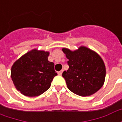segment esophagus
I'll return each instance as SVG.
<instances>
[{
	"instance_id": "esophagus-1",
	"label": "esophagus",
	"mask_w": 122,
	"mask_h": 122,
	"mask_svg": "<svg viewBox=\"0 0 122 122\" xmlns=\"http://www.w3.org/2000/svg\"><path fill=\"white\" fill-rule=\"evenodd\" d=\"M62 73H63V70H61V71H59L58 72H57V74H58L59 75H60V76L62 74Z\"/></svg>"
}]
</instances>
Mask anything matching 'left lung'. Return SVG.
Masks as SVG:
<instances>
[{
    "instance_id": "obj_1",
    "label": "left lung",
    "mask_w": 122,
    "mask_h": 122,
    "mask_svg": "<svg viewBox=\"0 0 122 122\" xmlns=\"http://www.w3.org/2000/svg\"><path fill=\"white\" fill-rule=\"evenodd\" d=\"M69 68L62 74L70 91L82 97L97 92L104 84L106 69L97 53L86 48L72 51L63 48Z\"/></svg>"
}]
</instances>
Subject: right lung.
I'll return each instance as SVG.
<instances>
[{
  "mask_svg": "<svg viewBox=\"0 0 122 122\" xmlns=\"http://www.w3.org/2000/svg\"><path fill=\"white\" fill-rule=\"evenodd\" d=\"M49 52L33 50L22 56L13 65L11 78L15 86L22 94L36 97L50 88L57 75L54 63L48 61Z\"/></svg>",
  "mask_w": 122,
  "mask_h": 122,
  "instance_id": "1",
  "label": "right lung"
}]
</instances>
